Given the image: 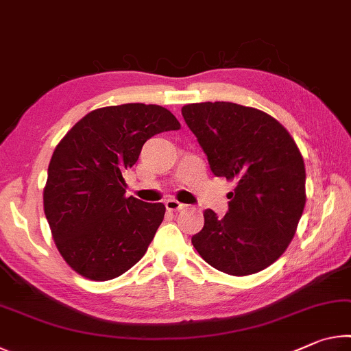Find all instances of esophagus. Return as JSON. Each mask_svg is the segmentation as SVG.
Here are the masks:
<instances>
[{
  "instance_id": "1",
  "label": "esophagus",
  "mask_w": 351,
  "mask_h": 351,
  "mask_svg": "<svg viewBox=\"0 0 351 351\" xmlns=\"http://www.w3.org/2000/svg\"><path fill=\"white\" fill-rule=\"evenodd\" d=\"M165 207H167V210H170V212H176V210H182L184 207H186V204H182V203H180V201L170 198L165 201Z\"/></svg>"
}]
</instances>
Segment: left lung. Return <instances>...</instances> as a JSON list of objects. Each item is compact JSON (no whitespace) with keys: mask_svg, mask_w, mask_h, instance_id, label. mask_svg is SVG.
I'll list each match as a JSON object with an SVG mask.
<instances>
[{"mask_svg":"<svg viewBox=\"0 0 351 351\" xmlns=\"http://www.w3.org/2000/svg\"><path fill=\"white\" fill-rule=\"evenodd\" d=\"M212 173L235 181L223 218L204 210L192 245L213 268L249 276L287 251L304 212L305 164L294 139L266 112L232 102L182 106Z\"/></svg>","mask_w":351,"mask_h":351,"instance_id":"1","label":"left lung"}]
</instances>
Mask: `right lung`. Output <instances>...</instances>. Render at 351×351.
<instances>
[{
  "label": "right lung",
  "mask_w": 351,
  "mask_h": 351,
  "mask_svg": "<svg viewBox=\"0 0 351 351\" xmlns=\"http://www.w3.org/2000/svg\"><path fill=\"white\" fill-rule=\"evenodd\" d=\"M181 123L159 105L125 104L94 110L56 147L43 193L58 252L77 274L105 282L144 257L165 206L125 197V170L154 134Z\"/></svg>",
  "instance_id": "right-lung-1"
}]
</instances>
